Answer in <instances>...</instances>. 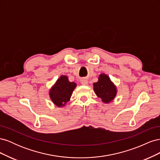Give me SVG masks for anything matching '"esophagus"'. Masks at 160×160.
<instances>
[{
  "label": "esophagus",
  "mask_w": 160,
  "mask_h": 160,
  "mask_svg": "<svg viewBox=\"0 0 160 160\" xmlns=\"http://www.w3.org/2000/svg\"><path fill=\"white\" fill-rule=\"evenodd\" d=\"M81 83H82V85H86L88 84V80H87V79H83L81 80Z\"/></svg>",
  "instance_id": "1"
}]
</instances>
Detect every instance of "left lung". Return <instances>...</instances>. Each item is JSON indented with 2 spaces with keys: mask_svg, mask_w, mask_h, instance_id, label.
Returning a JSON list of instances; mask_svg holds the SVG:
<instances>
[{
  "mask_svg": "<svg viewBox=\"0 0 160 160\" xmlns=\"http://www.w3.org/2000/svg\"><path fill=\"white\" fill-rule=\"evenodd\" d=\"M93 89L97 96L106 103L113 101L117 93L115 86L105 74H101L99 76L98 81L93 83Z\"/></svg>",
  "mask_w": 160,
  "mask_h": 160,
  "instance_id": "8db88e82",
  "label": "left lung"
}]
</instances>
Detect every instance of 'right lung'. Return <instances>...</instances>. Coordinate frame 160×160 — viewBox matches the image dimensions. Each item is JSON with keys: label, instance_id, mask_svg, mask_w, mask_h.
I'll list each match as a JSON object with an SVG mask.
<instances>
[{"label": "right lung", "instance_id": "right-lung-1", "mask_svg": "<svg viewBox=\"0 0 160 160\" xmlns=\"http://www.w3.org/2000/svg\"><path fill=\"white\" fill-rule=\"evenodd\" d=\"M76 86V83L70 82L67 76H61L49 92L50 98L53 103L58 107L64 106L69 101Z\"/></svg>", "mask_w": 160, "mask_h": 160}]
</instances>
